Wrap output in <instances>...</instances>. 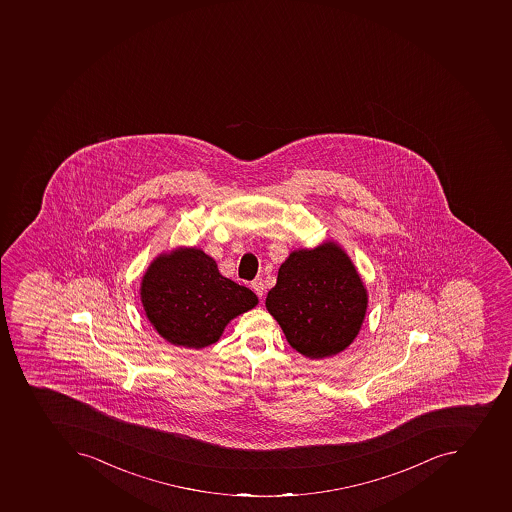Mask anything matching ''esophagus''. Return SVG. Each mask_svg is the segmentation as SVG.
Here are the masks:
<instances>
[{
	"label": "esophagus",
	"mask_w": 512,
	"mask_h": 512,
	"mask_svg": "<svg viewBox=\"0 0 512 512\" xmlns=\"http://www.w3.org/2000/svg\"><path fill=\"white\" fill-rule=\"evenodd\" d=\"M251 288H253L254 293L258 294V298H264V291H266V286H264V282H262V278H256L251 283Z\"/></svg>",
	"instance_id": "esophagus-1"
}]
</instances>
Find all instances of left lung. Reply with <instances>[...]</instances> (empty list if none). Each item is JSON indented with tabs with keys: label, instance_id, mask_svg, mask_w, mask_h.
<instances>
[{
	"label": "left lung",
	"instance_id": "8db88e82",
	"mask_svg": "<svg viewBox=\"0 0 512 512\" xmlns=\"http://www.w3.org/2000/svg\"><path fill=\"white\" fill-rule=\"evenodd\" d=\"M368 294L346 251L334 242L296 250L278 269L266 307L286 341L309 359H325L354 343Z\"/></svg>",
	"mask_w": 512,
	"mask_h": 512
}]
</instances>
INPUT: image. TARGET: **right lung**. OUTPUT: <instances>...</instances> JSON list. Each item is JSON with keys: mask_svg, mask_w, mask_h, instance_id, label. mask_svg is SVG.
Wrapping results in <instances>:
<instances>
[{"mask_svg": "<svg viewBox=\"0 0 512 512\" xmlns=\"http://www.w3.org/2000/svg\"><path fill=\"white\" fill-rule=\"evenodd\" d=\"M145 315L174 346L203 349L221 338L227 323L258 304V296L219 274L198 248H176L153 259L141 282Z\"/></svg>", "mask_w": 512, "mask_h": 512, "instance_id": "obj_1", "label": "right lung"}]
</instances>
